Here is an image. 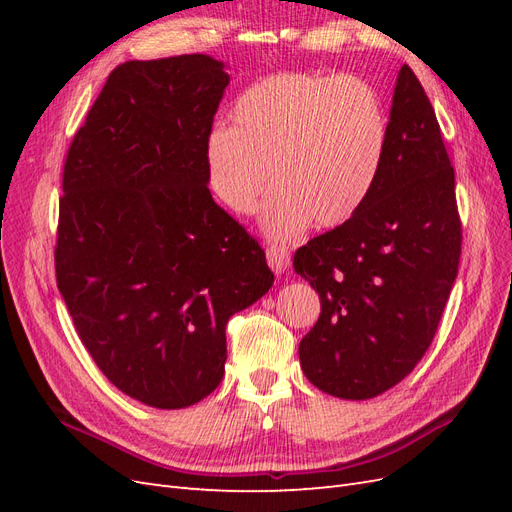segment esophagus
<instances>
[{
	"label": "esophagus",
	"mask_w": 512,
	"mask_h": 512,
	"mask_svg": "<svg viewBox=\"0 0 512 512\" xmlns=\"http://www.w3.org/2000/svg\"><path fill=\"white\" fill-rule=\"evenodd\" d=\"M267 262L275 273H284L290 267V252L284 245H271L267 250Z\"/></svg>",
	"instance_id": "obj_1"
}]
</instances>
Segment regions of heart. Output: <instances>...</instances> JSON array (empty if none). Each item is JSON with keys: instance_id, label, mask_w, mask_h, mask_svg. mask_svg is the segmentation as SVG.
I'll return each instance as SVG.
<instances>
[{"instance_id": "1", "label": "heart", "mask_w": 512, "mask_h": 512, "mask_svg": "<svg viewBox=\"0 0 512 512\" xmlns=\"http://www.w3.org/2000/svg\"><path fill=\"white\" fill-rule=\"evenodd\" d=\"M230 119L205 141L211 190L232 213L252 215L271 181L262 226L280 241L309 222L350 220L374 188L389 136L378 89L350 74H269L243 91Z\"/></svg>"}]
</instances>
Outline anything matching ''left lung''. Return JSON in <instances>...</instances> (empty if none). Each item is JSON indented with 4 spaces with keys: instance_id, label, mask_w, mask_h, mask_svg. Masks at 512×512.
Instances as JSON below:
<instances>
[{
    "instance_id": "8db88e82",
    "label": "left lung",
    "mask_w": 512,
    "mask_h": 512,
    "mask_svg": "<svg viewBox=\"0 0 512 512\" xmlns=\"http://www.w3.org/2000/svg\"><path fill=\"white\" fill-rule=\"evenodd\" d=\"M459 254L455 170L423 85L401 66L374 188L350 220L294 254L320 297L299 344L307 380L352 401L404 380L438 331Z\"/></svg>"
}]
</instances>
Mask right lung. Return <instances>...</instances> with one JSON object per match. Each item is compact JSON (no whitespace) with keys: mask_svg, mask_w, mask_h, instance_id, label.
Listing matches in <instances>:
<instances>
[{"mask_svg":"<svg viewBox=\"0 0 512 512\" xmlns=\"http://www.w3.org/2000/svg\"><path fill=\"white\" fill-rule=\"evenodd\" d=\"M224 61L117 66L64 166L57 288L102 374L160 410L224 378L226 322L273 286L256 239L209 192L205 141Z\"/></svg>","mask_w":512,"mask_h":512,"instance_id":"right-lung-1","label":"right lung"}]
</instances>
